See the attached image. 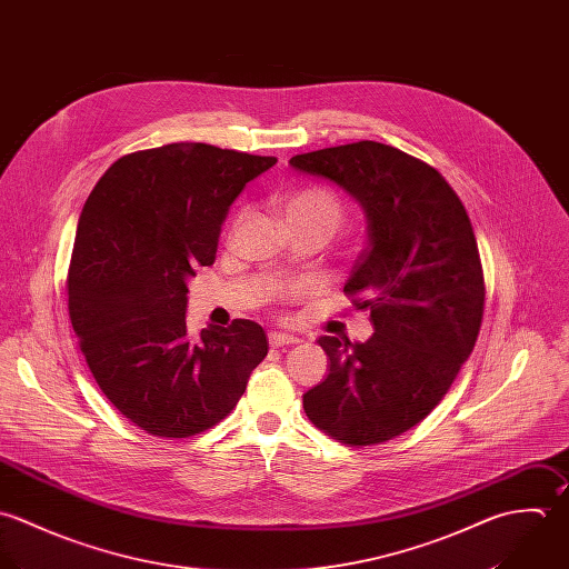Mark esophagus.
<instances>
[{"label": "esophagus", "mask_w": 569, "mask_h": 569, "mask_svg": "<svg viewBox=\"0 0 569 569\" xmlns=\"http://www.w3.org/2000/svg\"><path fill=\"white\" fill-rule=\"evenodd\" d=\"M298 342V338H293V336H289V333H278V331H273V333H269V345L271 347H289V345H296Z\"/></svg>", "instance_id": "34e87169"}]
</instances>
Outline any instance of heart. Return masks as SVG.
Wrapping results in <instances>:
<instances>
[{"instance_id": "1", "label": "heart", "mask_w": 569, "mask_h": 569, "mask_svg": "<svg viewBox=\"0 0 569 569\" xmlns=\"http://www.w3.org/2000/svg\"><path fill=\"white\" fill-rule=\"evenodd\" d=\"M287 218H311L325 222L331 231L342 220V204L340 200L325 188H305L296 191L284 202Z\"/></svg>"}]
</instances>
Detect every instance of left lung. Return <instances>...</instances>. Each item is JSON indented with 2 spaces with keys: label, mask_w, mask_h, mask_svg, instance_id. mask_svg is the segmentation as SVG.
I'll return each mask as SVG.
<instances>
[{
  "label": "left lung",
  "mask_w": 569,
  "mask_h": 569,
  "mask_svg": "<svg viewBox=\"0 0 569 569\" xmlns=\"http://www.w3.org/2000/svg\"><path fill=\"white\" fill-rule=\"evenodd\" d=\"M289 166L365 209L369 244L345 293L371 311L376 329L356 345L318 340L331 365L305 392V412L342 443L388 441L443 399L475 349L486 287L470 218L435 168L378 141L298 154Z\"/></svg>",
  "instance_id": "1"
}]
</instances>
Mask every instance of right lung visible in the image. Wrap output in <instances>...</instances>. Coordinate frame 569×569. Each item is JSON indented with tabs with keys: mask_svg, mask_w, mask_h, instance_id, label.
I'll use <instances>...</instances> for the list:
<instances>
[{
	"mask_svg": "<svg viewBox=\"0 0 569 569\" xmlns=\"http://www.w3.org/2000/svg\"><path fill=\"white\" fill-rule=\"evenodd\" d=\"M207 143L114 161L90 191L68 269V311L103 395L141 430L183 439L224 419L269 345L233 320L188 336V280L216 260L220 224L249 181L276 166Z\"/></svg>",
	"mask_w": 569,
	"mask_h": 569,
	"instance_id": "right-lung-1",
	"label": "right lung"
}]
</instances>
